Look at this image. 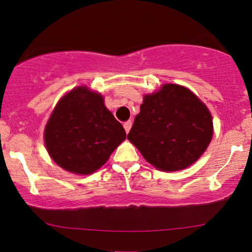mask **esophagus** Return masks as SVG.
Segmentation results:
<instances>
[{"mask_svg": "<svg viewBox=\"0 0 252 252\" xmlns=\"http://www.w3.org/2000/svg\"><path fill=\"white\" fill-rule=\"evenodd\" d=\"M131 126H132L131 121H126V122H124L123 126H124V130H126V133H128V132L130 131V128H131Z\"/></svg>", "mask_w": 252, "mask_h": 252, "instance_id": "obj_1", "label": "esophagus"}]
</instances>
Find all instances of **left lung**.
<instances>
[{
	"label": "left lung",
	"mask_w": 252,
	"mask_h": 252,
	"mask_svg": "<svg viewBox=\"0 0 252 252\" xmlns=\"http://www.w3.org/2000/svg\"><path fill=\"white\" fill-rule=\"evenodd\" d=\"M213 136L208 108L189 89L173 84L145 95L128 139L159 170L178 171L196 161Z\"/></svg>",
	"instance_id": "1"
}]
</instances>
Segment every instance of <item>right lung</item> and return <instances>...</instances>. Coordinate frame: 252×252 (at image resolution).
<instances>
[{"instance_id":"add662e5","label":"right lung","mask_w":252,"mask_h":252,"mask_svg":"<svg viewBox=\"0 0 252 252\" xmlns=\"http://www.w3.org/2000/svg\"><path fill=\"white\" fill-rule=\"evenodd\" d=\"M126 137L103 97L87 87L73 89L62 97L44 132L51 158L63 170L78 174L98 170Z\"/></svg>"}]
</instances>
